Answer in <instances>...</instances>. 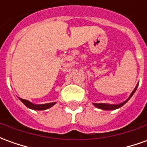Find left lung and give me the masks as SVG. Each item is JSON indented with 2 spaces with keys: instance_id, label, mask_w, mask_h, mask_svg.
<instances>
[{
  "instance_id": "8db88e82",
  "label": "left lung",
  "mask_w": 147,
  "mask_h": 147,
  "mask_svg": "<svg viewBox=\"0 0 147 147\" xmlns=\"http://www.w3.org/2000/svg\"><path fill=\"white\" fill-rule=\"evenodd\" d=\"M137 88H138V85L136 86V88H134V90L131 94L129 98H128L127 100H126L125 102L120 103V104H117V105H114V104H107V103H93V104H94V106L96 107H98V108H99V109H102V110H115V109H117V108H119V107H121L122 106H123L124 104H125V103H126V102H127V101L131 98V96L133 95V94H134V92H135V91H136Z\"/></svg>"
}]
</instances>
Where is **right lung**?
Segmentation results:
<instances>
[{
  "label": "right lung",
  "instance_id": "right-lung-1",
  "mask_svg": "<svg viewBox=\"0 0 147 147\" xmlns=\"http://www.w3.org/2000/svg\"><path fill=\"white\" fill-rule=\"evenodd\" d=\"M20 100L21 102H23L24 105L28 107V108L32 110H39V111H43V110H46L48 108H50L52 107V106L54 104H56V102H50V103H46V104H40V105H35V104H32V102H30L28 100H25V99H22V98H20Z\"/></svg>",
  "mask_w": 147,
  "mask_h": 147
}]
</instances>
